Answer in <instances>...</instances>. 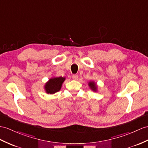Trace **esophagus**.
Segmentation results:
<instances>
[{
	"label": "esophagus",
	"mask_w": 148,
	"mask_h": 148,
	"mask_svg": "<svg viewBox=\"0 0 148 148\" xmlns=\"http://www.w3.org/2000/svg\"><path fill=\"white\" fill-rule=\"evenodd\" d=\"M72 78H73V80H77L78 79V75H73V76H72Z\"/></svg>",
	"instance_id": "1"
}]
</instances>
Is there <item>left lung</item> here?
Segmentation results:
<instances>
[{"mask_svg": "<svg viewBox=\"0 0 148 148\" xmlns=\"http://www.w3.org/2000/svg\"><path fill=\"white\" fill-rule=\"evenodd\" d=\"M88 85L90 86V88L93 90V92H97V86L96 85V84L93 81H90L88 83Z\"/></svg>", "mask_w": 148, "mask_h": 148, "instance_id": "1", "label": "left lung"}]
</instances>
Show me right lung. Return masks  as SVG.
<instances>
[{"instance_id": "right-lung-1", "label": "right lung", "mask_w": 148, "mask_h": 148, "mask_svg": "<svg viewBox=\"0 0 148 148\" xmlns=\"http://www.w3.org/2000/svg\"><path fill=\"white\" fill-rule=\"evenodd\" d=\"M64 80H65V78L62 77L50 78L45 85L46 92L48 94H53L60 91Z\"/></svg>"}]
</instances>
